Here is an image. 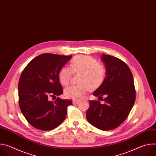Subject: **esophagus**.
Instances as JSON below:
<instances>
[{
    "mask_svg": "<svg viewBox=\"0 0 156 156\" xmlns=\"http://www.w3.org/2000/svg\"><path fill=\"white\" fill-rule=\"evenodd\" d=\"M79 102H79V101H73V104H78Z\"/></svg>",
    "mask_w": 156,
    "mask_h": 156,
    "instance_id": "1",
    "label": "esophagus"
}]
</instances>
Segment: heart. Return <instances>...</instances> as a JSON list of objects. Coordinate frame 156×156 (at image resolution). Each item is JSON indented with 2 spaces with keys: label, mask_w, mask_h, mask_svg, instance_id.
<instances>
[{
  "label": "heart",
  "mask_w": 156,
  "mask_h": 156,
  "mask_svg": "<svg viewBox=\"0 0 156 156\" xmlns=\"http://www.w3.org/2000/svg\"><path fill=\"white\" fill-rule=\"evenodd\" d=\"M72 73L80 75L78 83L80 84L66 88L64 94L66 98L79 101L89 90H96L102 84L105 77V69L102 63L91 56L78 55L71 61L70 69L63 67L60 70L58 78L60 84L68 86Z\"/></svg>",
  "instance_id": "b5f03b06"
}]
</instances>
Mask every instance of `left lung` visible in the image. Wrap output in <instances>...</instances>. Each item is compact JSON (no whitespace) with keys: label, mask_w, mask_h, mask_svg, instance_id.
Segmentation results:
<instances>
[{"label":"left lung","mask_w":156,"mask_h":156,"mask_svg":"<svg viewBox=\"0 0 156 156\" xmlns=\"http://www.w3.org/2000/svg\"><path fill=\"white\" fill-rule=\"evenodd\" d=\"M106 75L104 83L93 95L102 98L89 101L90 108L86 113L89 123L101 130H110L118 127L129 115L136 99V91L132 73L122 60L112 55L102 54Z\"/></svg>","instance_id":"obj_1"}]
</instances>
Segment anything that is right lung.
Listing matches in <instances>:
<instances>
[{"mask_svg": "<svg viewBox=\"0 0 156 156\" xmlns=\"http://www.w3.org/2000/svg\"><path fill=\"white\" fill-rule=\"evenodd\" d=\"M72 56L42 54L33 58L22 72L18 83V102L22 114L33 127L51 130L65 120L72 101L50 97L61 95L60 70Z\"/></svg>", "mask_w": 156, "mask_h": 156, "instance_id": "1", "label": "right lung"}]
</instances>
